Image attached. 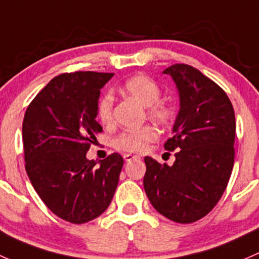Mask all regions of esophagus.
Wrapping results in <instances>:
<instances>
[{
    "instance_id": "obj_1",
    "label": "esophagus",
    "mask_w": 259,
    "mask_h": 259,
    "mask_svg": "<svg viewBox=\"0 0 259 259\" xmlns=\"http://www.w3.org/2000/svg\"><path fill=\"white\" fill-rule=\"evenodd\" d=\"M123 158L126 159L127 162H130V161H133V159H138V158H140V157H138V156H135V154L126 153V154H124V156H123Z\"/></svg>"
}]
</instances>
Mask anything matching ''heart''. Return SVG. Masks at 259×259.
I'll list each match as a JSON object with an SVG mask.
<instances>
[{
    "label": "heart",
    "mask_w": 259,
    "mask_h": 259,
    "mask_svg": "<svg viewBox=\"0 0 259 259\" xmlns=\"http://www.w3.org/2000/svg\"><path fill=\"white\" fill-rule=\"evenodd\" d=\"M123 92L135 98L141 105L148 107L149 118L159 124H169L175 118V108L169 103L158 101L161 87L146 74H137L127 79L123 84ZM98 119L103 124H110L113 119V97L105 95L97 105ZM157 140V132L153 127L145 126L140 130L127 131L114 141L117 149L124 152H143L148 145Z\"/></svg>",
    "instance_id": "obj_1"
}]
</instances>
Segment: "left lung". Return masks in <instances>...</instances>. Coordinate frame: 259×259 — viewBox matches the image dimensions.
<instances>
[{
    "label": "left lung",
    "instance_id": "left-lung-1",
    "mask_svg": "<svg viewBox=\"0 0 259 259\" xmlns=\"http://www.w3.org/2000/svg\"><path fill=\"white\" fill-rule=\"evenodd\" d=\"M180 96L173 137L172 166L145 157L146 194L157 212L178 223L208 214L228 185L234 163L236 117L226 92L192 66L177 63L163 71Z\"/></svg>",
    "mask_w": 259,
    "mask_h": 259
}]
</instances>
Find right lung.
<instances>
[{
  "instance_id": "1",
  "label": "right lung",
  "mask_w": 259,
  "mask_h": 259,
  "mask_svg": "<svg viewBox=\"0 0 259 259\" xmlns=\"http://www.w3.org/2000/svg\"><path fill=\"white\" fill-rule=\"evenodd\" d=\"M113 73L55 77L27 107L22 124L26 172L49 208L67 222L86 223L110 206L123 166L121 154L98 162L86 153L102 132L96 121L101 89Z\"/></svg>"
}]
</instances>
